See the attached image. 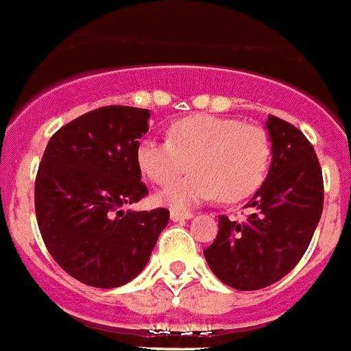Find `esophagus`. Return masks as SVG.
<instances>
[{
  "mask_svg": "<svg viewBox=\"0 0 351 351\" xmlns=\"http://www.w3.org/2000/svg\"><path fill=\"white\" fill-rule=\"evenodd\" d=\"M191 217H193V214H189V212H176V210L171 212V219L173 221H184V219H191Z\"/></svg>",
  "mask_w": 351,
  "mask_h": 351,
  "instance_id": "obj_1",
  "label": "esophagus"
}]
</instances>
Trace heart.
<instances>
[{"mask_svg":"<svg viewBox=\"0 0 351 351\" xmlns=\"http://www.w3.org/2000/svg\"><path fill=\"white\" fill-rule=\"evenodd\" d=\"M137 165L154 184H169L192 163L196 171L160 191L158 201L188 210L219 195L225 202L245 199L261 188L271 162L268 132L240 119L195 115L171 124L167 139L143 137Z\"/></svg>","mask_w":351,"mask_h":351,"instance_id":"heart-1","label":"heart"}]
</instances>
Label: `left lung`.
<instances>
[{
	"label": "left lung",
	"instance_id": "obj_1",
	"mask_svg": "<svg viewBox=\"0 0 351 351\" xmlns=\"http://www.w3.org/2000/svg\"><path fill=\"white\" fill-rule=\"evenodd\" d=\"M271 165L245 221L219 215L214 243L204 249L210 269L236 290H261L282 279L305 255L324 208V178L313 145L279 117L266 121Z\"/></svg>",
	"mask_w": 351,
	"mask_h": 351
}]
</instances>
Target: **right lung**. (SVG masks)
Instances as JSON below:
<instances>
[{
	"mask_svg": "<svg viewBox=\"0 0 351 351\" xmlns=\"http://www.w3.org/2000/svg\"><path fill=\"white\" fill-rule=\"evenodd\" d=\"M149 110L106 106L50 137L35 180V212L53 261L96 288L123 287L147 266L169 210L123 206L149 193L136 150Z\"/></svg>",
	"mask_w": 351,
	"mask_h": 351,
	"instance_id": "add662e5",
	"label": "right lung"
}]
</instances>
